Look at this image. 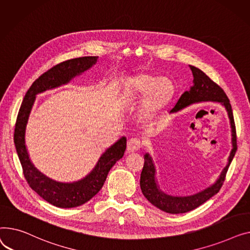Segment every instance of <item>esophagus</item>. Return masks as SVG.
Wrapping results in <instances>:
<instances>
[{
    "label": "esophagus",
    "instance_id": "34e87169",
    "mask_svg": "<svg viewBox=\"0 0 250 250\" xmlns=\"http://www.w3.org/2000/svg\"><path fill=\"white\" fill-rule=\"evenodd\" d=\"M141 148V141L138 138H130L127 142V153L136 152Z\"/></svg>",
    "mask_w": 250,
    "mask_h": 250
}]
</instances>
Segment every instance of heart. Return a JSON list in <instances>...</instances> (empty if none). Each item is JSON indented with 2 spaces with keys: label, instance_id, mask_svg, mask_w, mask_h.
I'll return each mask as SVG.
<instances>
[{
  "label": "heart",
  "instance_id": "heart-1",
  "mask_svg": "<svg viewBox=\"0 0 250 250\" xmlns=\"http://www.w3.org/2000/svg\"><path fill=\"white\" fill-rule=\"evenodd\" d=\"M174 95V84L167 77L155 78L141 73L129 78L121 91V100L127 104H135L141 98L139 117L143 122H150L163 113Z\"/></svg>",
  "mask_w": 250,
  "mask_h": 250
}]
</instances>
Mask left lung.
<instances>
[{"label":"left lung","instance_id":"8db88e82","mask_svg":"<svg viewBox=\"0 0 250 250\" xmlns=\"http://www.w3.org/2000/svg\"><path fill=\"white\" fill-rule=\"evenodd\" d=\"M189 68L192 70L194 76V85L190 86L189 91L185 92L181 96L177 104L170 110V113L178 112L190 104H194V103L207 101L221 103L227 110L230 120L232 132V150L228 157V164L222 170L221 174H220L219 179L215 182V184L207 188H205L202 192L188 197H173L161 192L155 181V167L152 158L148 153L144 155V166L140 175V188L142 193L144 197L153 206L160 209L161 211L170 214H182L192 211L201 206L202 204L208 201L214 195H216L223 186L229 166L237 150L235 123H234L233 112L228 97L221 87H220V85L213 82L206 73L193 65H189Z\"/></svg>","mask_w":250,"mask_h":250}]
</instances>
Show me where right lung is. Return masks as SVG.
Instances as JSON below:
<instances>
[{"label": "right lung", "mask_w": 250, "mask_h": 250, "mask_svg": "<svg viewBox=\"0 0 250 250\" xmlns=\"http://www.w3.org/2000/svg\"><path fill=\"white\" fill-rule=\"evenodd\" d=\"M99 56H83L58 63L41 75L27 91L20 107L14 132V143L30 188L46 202L58 208H73L90 201L104 185L112 167L123 157L126 137H121L102 154L95 168L75 183H60L41 173L31 163L25 144V131L36 95L69 83L76 76L96 64Z\"/></svg>", "instance_id": "1"}]
</instances>
